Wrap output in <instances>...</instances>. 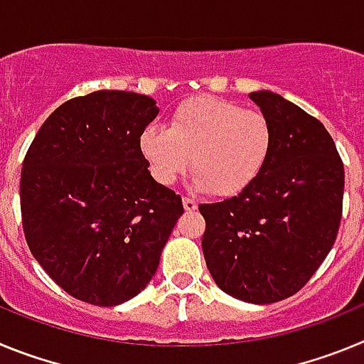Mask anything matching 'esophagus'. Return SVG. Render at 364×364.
Here are the masks:
<instances>
[{
    "mask_svg": "<svg viewBox=\"0 0 364 364\" xmlns=\"http://www.w3.org/2000/svg\"><path fill=\"white\" fill-rule=\"evenodd\" d=\"M182 204H184V210L186 211H195L197 210V202L193 200V198H189V197H184L182 198Z\"/></svg>",
    "mask_w": 364,
    "mask_h": 364,
    "instance_id": "1",
    "label": "esophagus"
}]
</instances>
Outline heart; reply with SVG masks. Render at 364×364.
I'll return each instance as SVG.
<instances>
[{"instance_id": "1", "label": "heart", "mask_w": 364, "mask_h": 364, "mask_svg": "<svg viewBox=\"0 0 364 364\" xmlns=\"http://www.w3.org/2000/svg\"><path fill=\"white\" fill-rule=\"evenodd\" d=\"M273 142L264 112L217 96H195L171 112L167 129L149 125L142 131L140 153L159 184H175L193 159L198 189L237 197L262 175Z\"/></svg>"}]
</instances>
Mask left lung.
Masks as SVG:
<instances>
[{"label":"left lung","instance_id":"8db88e82","mask_svg":"<svg viewBox=\"0 0 364 364\" xmlns=\"http://www.w3.org/2000/svg\"><path fill=\"white\" fill-rule=\"evenodd\" d=\"M250 98L273 125V151L255 184L200 204L202 252L222 291L253 304L297 294L336 242L345 167L317 118L272 91Z\"/></svg>","mask_w":364,"mask_h":364}]
</instances>
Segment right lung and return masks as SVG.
Masks as SVG:
<instances>
[{"label": "right lung", "mask_w": 364, "mask_h": 364, "mask_svg": "<svg viewBox=\"0 0 364 364\" xmlns=\"http://www.w3.org/2000/svg\"><path fill=\"white\" fill-rule=\"evenodd\" d=\"M156 114L146 95L95 91L60 105L25 154L19 200L31 253L89 304L117 306L140 294L184 213L140 153Z\"/></svg>", "instance_id": "obj_1"}]
</instances>
